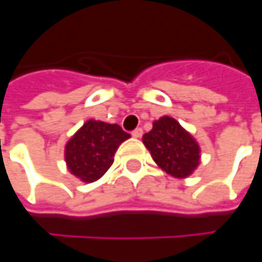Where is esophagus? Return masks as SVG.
<instances>
[{
	"instance_id": "1",
	"label": "esophagus",
	"mask_w": 262,
	"mask_h": 262,
	"mask_svg": "<svg viewBox=\"0 0 262 262\" xmlns=\"http://www.w3.org/2000/svg\"><path fill=\"white\" fill-rule=\"evenodd\" d=\"M131 136L134 137V138H140V137L143 136V129H141V128H137V129H134V131L131 133Z\"/></svg>"
}]
</instances>
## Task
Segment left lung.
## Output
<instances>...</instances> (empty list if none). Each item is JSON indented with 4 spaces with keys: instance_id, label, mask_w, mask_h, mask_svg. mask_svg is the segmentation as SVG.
Here are the masks:
<instances>
[{
    "instance_id": "obj_1",
    "label": "left lung",
    "mask_w": 262,
    "mask_h": 262,
    "mask_svg": "<svg viewBox=\"0 0 262 262\" xmlns=\"http://www.w3.org/2000/svg\"><path fill=\"white\" fill-rule=\"evenodd\" d=\"M143 143L157 166L175 178H188L200 165L201 150L195 138L170 116L155 121Z\"/></svg>"
}]
</instances>
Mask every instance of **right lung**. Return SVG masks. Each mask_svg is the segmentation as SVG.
Listing matches in <instances>:
<instances>
[{
    "instance_id": "add662e5",
    "label": "right lung",
    "mask_w": 262,
    "mask_h": 262,
    "mask_svg": "<svg viewBox=\"0 0 262 262\" xmlns=\"http://www.w3.org/2000/svg\"><path fill=\"white\" fill-rule=\"evenodd\" d=\"M118 124L89 119L66 144L68 170L83 182H95L112 166L121 143L129 138Z\"/></svg>"
}]
</instances>
